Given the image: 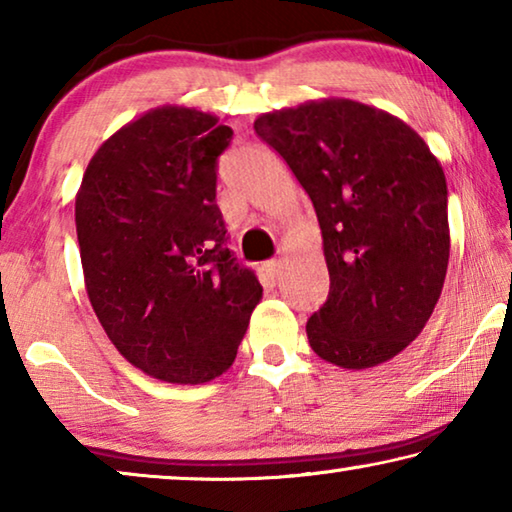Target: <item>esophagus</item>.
Returning a JSON list of instances; mask_svg holds the SVG:
<instances>
[{
	"mask_svg": "<svg viewBox=\"0 0 512 512\" xmlns=\"http://www.w3.org/2000/svg\"><path fill=\"white\" fill-rule=\"evenodd\" d=\"M262 271H264L268 280H275L277 273H280V259H271V262H264Z\"/></svg>",
	"mask_w": 512,
	"mask_h": 512,
	"instance_id": "34e87169",
	"label": "esophagus"
}]
</instances>
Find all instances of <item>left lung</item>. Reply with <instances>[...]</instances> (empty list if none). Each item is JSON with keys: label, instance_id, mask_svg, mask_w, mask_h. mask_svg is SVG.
Here are the masks:
<instances>
[{"label": "left lung", "instance_id": "1", "mask_svg": "<svg viewBox=\"0 0 512 512\" xmlns=\"http://www.w3.org/2000/svg\"><path fill=\"white\" fill-rule=\"evenodd\" d=\"M309 194L329 296L307 320L320 359L370 368L427 325L449 262L447 180L422 137L384 110L311 101L255 119Z\"/></svg>", "mask_w": 512, "mask_h": 512}]
</instances>
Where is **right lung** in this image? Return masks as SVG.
Returning <instances> with one entry per match:
<instances>
[{
	"instance_id": "1",
	"label": "right lung",
	"mask_w": 512,
	"mask_h": 512,
	"mask_svg": "<svg viewBox=\"0 0 512 512\" xmlns=\"http://www.w3.org/2000/svg\"><path fill=\"white\" fill-rule=\"evenodd\" d=\"M164 106L94 153L76 194L85 289L115 348L155 379L203 384L232 366L262 298L216 205L232 128Z\"/></svg>"
}]
</instances>
